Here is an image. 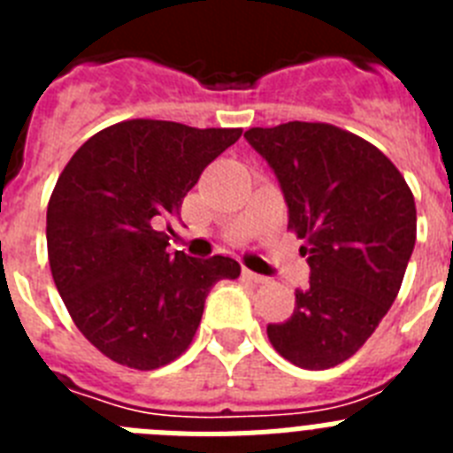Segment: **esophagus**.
<instances>
[{
    "mask_svg": "<svg viewBox=\"0 0 453 453\" xmlns=\"http://www.w3.org/2000/svg\"><path fill=\"white\" fill-rule=\"evenodd\" d=\"M242 276H245V279H250L251 283H265L267 281L265 276L256 274V272H251V270H242Z\"/></svg>",
    "mask_w": 453,
    "mask_h": 453,
    "instance_id": "obj_1",
    "label": "esophagus"
}]
</instances>
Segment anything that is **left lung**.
<instances>
[{
    "label": "left lung",
    "mask_w": 453,
    "mask_h": 453,
    "mask_svg": "<svg viewBox=\"0 0 453 453\" xmlns=\"http://www.w3.org/2000/svg\"><path fill=\"white\" fill-rule=\"evenodd\" d=\"M245 138L281 183L288 229L311 265L295 313L267 338L292 365L329 370L365 345L397 299L418 235L413 192L381 150L334 124L254 127Z\"/></svg>",
    "instance_id": "1"
}]
</instances>
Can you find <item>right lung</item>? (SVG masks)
<instances>
[{
    "label": "right lung",
    "mask_w": 453,
    "mask_h": 453,
    "mask_svg": "<svg viewBox=\"0 0 453 453\" xmlns=\"http://www.w3.org/2000/svg\"><path fill=\"white\" fill-rule=\"evenodd\" d=\"M240 135L124 119L88 138L63 167L47 203L51 276L72 322L111 361L147 372L179 358L211 288L240 276L229 256L170 254L158 231Z\"/></svg>",
    "instance_id": "right-lung-1"
}]
</instances>
